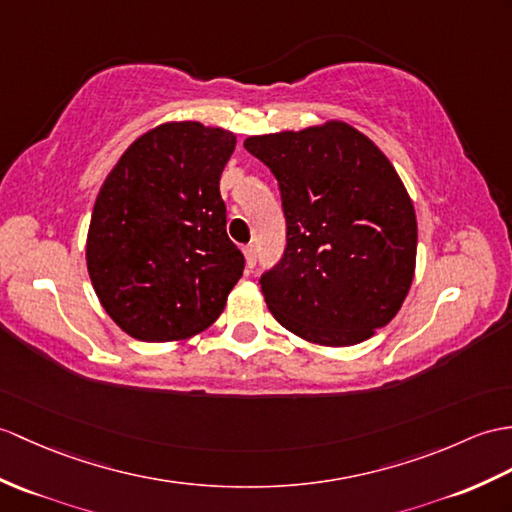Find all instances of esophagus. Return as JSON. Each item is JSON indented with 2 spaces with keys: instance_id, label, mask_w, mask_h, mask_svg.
I'll list each match as a JSON object with an SVG mask.
<instances>
[{
  "instance_id": "obj_1",
  "label": "esophagus",
  "mask_w": 512,
  "mask_h": 512,
  "mask_svg": "<svg viewBox=\"0 0 512 512\" xmlns=\"http://www.w3.org/2000/svg\"><path fill=\"white\" fill-rule=\"evenodd\" d=\"M244 257H246V266L248 268H255V264H257V248H255V244L244 246Z\"/></svg>"
}]
</instances>
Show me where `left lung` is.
<instances>
[{
  "mask_svg": "<svg viewBox=\"0 0 512 512\" xmlns=\"http://www.w3.org/2000/svg\"><path fill=\"white\" fill-rule=\"evenodd\" d=\"M277 178L285 248L261 275L279 323L325 347H351L388 325L417 259V216L399 174L344 122L248 137Z\"/></svg>",
  "mask_w": 512,
  "mask_h": 512,
  "instance_id": "8db88e82",
  "label": "left lung"
}]
</instances>
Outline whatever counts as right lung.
Returning <instances> with one entry per match:
<instances>
[{
  "instance_id": "add662e5",
  "label": "right lung",
  "mask_w": 512,
  "mask_h": 512,
  "mask_svg": "<svg viewBox=\"0 0 512 512\" xmlns=\"http://www.w3.org/2000/svg\"><path fill=\"white\" fill-rule=\"evenodd\" d=\"M233 150L229 130L170 122L141 135L106 176L87 268L106 314L128 336L183 340L222 314L244 272L220 196Z\"/></svg>"
}]
</instances>
